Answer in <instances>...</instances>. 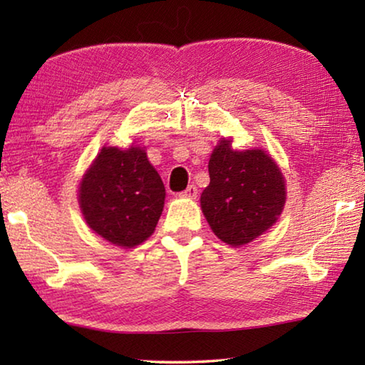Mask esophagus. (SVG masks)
Listing matches in <instances>:
<instances>
[{
    "label": "esophagus",
    "instance_id": "obj_1",
    "mask_svg": "<svg viewBox=\"0 0 365 365\" xmlns=\"http://www.w3.org/2000/svg\"><path fill=\"white\" fill-rule=\"evenodd\" d=\"M178 196H182V197H188V200H195V197L197 196V188L195 187V185H190V187L185 190V191H182L180 195Z\"/></svg>",
    "mask_w": 365,
    "mask_h": 365
}]
</instances>
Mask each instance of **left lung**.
Returning a JSON list of instances; mask_svg holds the SVG:
<instances>
[{"label":"left lung","mask_w":365,"mask_h":365,"mask_svg":"<svg viewBox=\"0 0 365 365\" xmlns=\"http://www.w3.org/2000/svg\"><path fill=\"white\" fill-rule=\"evenodd\" d=\"M209 182L201 209L220 242L240 248L261 237L279 220L287 183L279 164L259 148L233 150L220 138L209 158Z\"/></svg>","instance_id":"8db88e82"}]
</instances>
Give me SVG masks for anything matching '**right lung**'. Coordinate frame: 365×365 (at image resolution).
I'll list each match as a JSON object with an SVG mask.
<instances>
[{
  "label": "right lung",
  "instance_id": "add662e5",
  "mask_svg": "<svg viewBox=\"0 0 365 365\" xmlns=\"http://www.w3.org/2000/svg\"><path fill=\"white\" fill-rule=\"evenodd\" d=\"M78 206L91 230L128 250L146 242L163 214L165 188L145 148L103 146L78 183Z\"/></svg>",
  "mask_w": 365,
  "mask_h": 365
}]
</instances>
